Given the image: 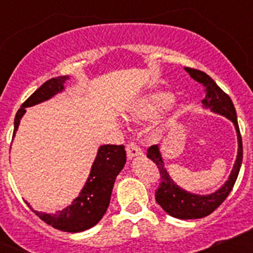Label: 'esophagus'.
Listing matches in <instances>:
<instances>
[{"label":"esophagus","instance_id":"obj_1","mask_svg":"<svg viewBox=\"0 0 253 253\" xmlns=\"http://www.w3.org/2000/svg\"><path fill=\"white\" fill-rule=\"evenodd\" d=\"M142 154H143L142 149H140L135 143H129L128 146H126V156H128L129 160L139 157V156H142Z\"/></svg>","mask_w":253,"mask_h":253}]
</instances>
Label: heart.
<instances>
[{"mask_svg": "<svg viewBox=\"0 0 253 253\" xmlns=\"http://www.w3.org/2000/svg\"><path fill=\"white\" fill-rule=\"evenodd\" d=\"M173 101V95L169 91H156L143 96L130 111V119L146 120L157 116Z\"/></svg>", "mask_w": 253, "mask_h": 253, "instance_id": "heart-1", "label": "heart"}]
</instances>
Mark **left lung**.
<instances>
[{"mask_svg": "<svg viewBox=\"0 0 253 253\" xmlns=\"http://www.w3.org/2000/svg\"><path fill=\"white\" fill-rule=\"evenodd\" d=\"M185 69L195 81L200 82L204 86L205 97L202 101L203 109H209L211 113L222 115L231 120L234 125V129H236L237 142H238L237 157L234 161L233 169L228 176V180L214 193L204 194V195L190 193L187 190L178 186L175 181L172 180L171 175L165 166V160H163L162 152H161V147L158 144L149 147L147 157L157 165L161 173L160 187L154 194L156 202L161 205V208L169 215L173 216V218L199 219L213 213L214 210L224 202L233 189L234 182H236L238 173H240L241 165H242V138H241L240 128H238V122H237L236 109H234L231 97L207 73L193 68Z\"/></svg>", "mask_w": 253, "mask_h": 253, "instance_id": "1", "label": "left lung"}]
</instances>
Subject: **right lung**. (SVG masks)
I'll return each instance as SVG.
<instances>
[{
	"label": "right lung",
	"mask_w": 253,
	"mask_h": 253,
	"mask_svg": "<svg viewBox=\"0 0 253 253\" xmlns=\"http://www.w3.org/2000/svg\"><path fill=\"white\" fill-rule=\"evenodd\" d=\"M68 80L69 76L51 78L42 84L21 105L15 116L12 138H15L20 120L25 115L26 107L48 101L58 93H62L64 91V84ZM125 162H126V153L124 146H114V144L100 146L91 166L90 175L87 177L84 187L77 198L73 199V202L68 207L58 210L54 214L42 213L33 209L28 202L25 203L42 220L59 231L77 233L90 229L91 227L97 224L106 213L107 207L110 204L114 184L120 171L124 169Z\"/></svg>",
	"instance_id": "1"
}]
</instances>
